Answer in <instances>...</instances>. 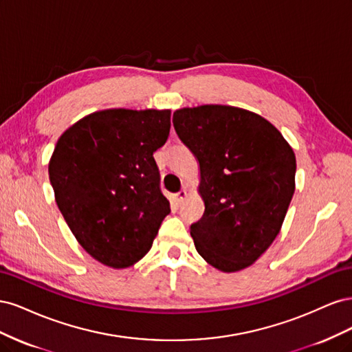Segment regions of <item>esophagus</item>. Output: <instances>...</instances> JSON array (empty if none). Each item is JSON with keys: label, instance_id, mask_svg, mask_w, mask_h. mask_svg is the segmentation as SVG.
I'll return each instance as SVG.
<instances>
[{"label": "esophagus", "instance_id": "obj_1", "mask_svg": "<svg viewBox=\"0 0 352 352\" xmlns=\"http://www.w3.org/2000/svg\"><path fill=\"white\" fill-rule=\"evenodd\" d=\"M186 197H188V190H186V189H182V190H180V192H177V194L173 195V201L176 202L177 206H180V204H182V202L186 199Z\"/></svg>", "mask_w": 352, "mask_h": 352}]
</instances>
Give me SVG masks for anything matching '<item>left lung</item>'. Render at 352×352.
Instances as JSON below:
<instances>
[{
	"label": "left lung",
	"mask_w": 352,
	"mask_h": 352,
	"mask_svg": "<svg viewBox=\"0 0 352 352\" xmlns=\"http://www.w3.org/2000/svg\"><path fill=\"white\" fill-rule=\"evenodd\" d=\"M173 126L199 164L206 210L190 226L198 254L225 273L250 267L283 225L295 192L294 150L264 117L230 105L176 110Z\"/></svg>",
	"instance_id": "left-lung-1"
}]
</instances>
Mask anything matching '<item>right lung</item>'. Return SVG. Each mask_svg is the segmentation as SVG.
I'll list each match as a JSON object with an SVG mask.
<instances>
[{"instance_id": "1", "label": "right lung", "mask_w": 352, "mask_h": 352, "mask_svg": "<svg viewBox=\"0 0 352 352\" xmlns=\"http://www.w3.org/2000/svg\"><path fill=\"white\" fill-rule=\"evenodd\" d=\"M170 110L95 111L63 133L48 164L56 202L92 258L126 269L151 250L170 202L153 154L170 132Z\"/></svg>"}]
</instances>
